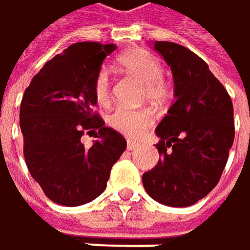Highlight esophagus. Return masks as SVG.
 I'll list each match as a JSON object with an SVG mask.
<instances>
[{
  "label": "esophagus",
  "instance_id": "34e87169",
  "mask_svg": "<svg viewBox=\"0 0 250 250\" xmlns=\"http://www.w3.org/2000/svg\"><path fill=\"white\" fill-rule=\"evenodd\" d=\"M137 143H134V141H131V140H128V143H126V148L128 150H135L137 148Z\"/></svg>",
  "mask_w": 250,
  "mask_h": 250
}]
</instances>
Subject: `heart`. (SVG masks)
Wrapping results in <instances>:
<instances>
[{"mask_svg": "<svg viewBox=\"0 0 250 250\" xmlns=\"http://www.w3.org/2000/svg\"><path fill=\"white\" fill-rule=\"evenodd\" d=\"M119 63L138 77L146 84V94L151 102H162L169 94L167 83L163 80V66L160 61L148 51L135 49L124 54ZM93 96L100 106L110 102V77L107 68H100L93 80ZM153 122L151 112L147 109H128L116 107L109 116L107 124L118 132L128 137H138Z\"/></svg>", "mask_w": 250, "mask_h": 250, "instance_id": "1", "label": "heart"}]
</instances>
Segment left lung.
<instances>
[{"mask_svg": "<svg viewBox=\"0 0 250 250\" xmlns=\"http://www.w3.org/2000/svg\"><path fill=\"white\" fill-rule=\"evenodd\" d=\"M169 63L175 102L156 128L162 156L143 175L147 193L169 207H189L218 184L234 140L233 103L224 85L192 51L154 42Z\"/></svg>", "mask_w": 250, "mask_h": 250, "instance_id": "8db88e82", "label": "left lung"}]
</instances>
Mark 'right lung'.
Instances as JSON below:
<instances>
[{
    "label": "right lung",
    "instance_id": "right-lung-1",
    "mask_svg": "<svg viewBox=\"0 0 250 250\" xmlns=\"http://www.w3.org/2000/svg\"><path fill=\"white\" fill-rule=\"evenodd\" d=\"M115 49L113 43H74L45 63L23 94L24 160L32 178L57 204L77 207L97 198L126 148V140L93 110V80ZM85 132L98 138L88 149L81 143Z\"/></svg>",
    "mask_w": 250,
    "mask_h": 250
}]
</instances>
